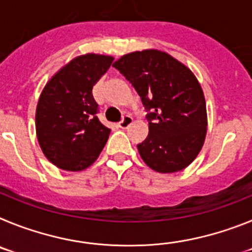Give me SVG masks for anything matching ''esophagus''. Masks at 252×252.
<instances>
[{"instance_id": "obj_1", "label": "esophagus", "mask_w": 252, "mask_h": 252, "mask_svg": "<svg viewBox=\"0 0 252 252\" xmlns=\"http://www.w3.org/2000/svg\"><path fill=\"white\" fill-rule=\"evenodd\" d=\"M132 122H133L132 117H131V116H128V115H126V116H124V119H122L121 121L119 122V126L121 128H127L128 126L132 124Z\"/></svg>"}]
</instances>
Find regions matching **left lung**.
I'll return each instance as SVG.
<instances>
[{"label":"left lung","mask_w":252,"mask_h":252,"mask_svg":"<svg viewBox=\"0 0 252 252\" xmlns=\"http://www.w3.org/2000/svg\"><path fill=\"white\" fill-rule=\"evenodd\" d=\"M113 66L151 111L149 135L137 145L141 159L162 174L186 169L201 151L208 125L203 90L192 70L158 49L125 54Z\"/></svg>","instance_id":"1"}]
</instances>
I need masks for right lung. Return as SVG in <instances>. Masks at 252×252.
<instances>
[{
	"label": "right lung",
	"mask_w": 252,
	"mask_h": 252,
	"mask_svg": "<svg viewBox=\"0 0 252 252\" xmlns=\"http://www.w3.org/2000/svg\"><path fill=\"white\" fill-rule=\"evenodd\" d=\"M113 62L111 55H79L60 68L40 94L35 127L44 155L59 169L91 166L106 145L111 128L97 119L92 90Z\"/></svg>",
	"instance_id": "add662e5"
}]
</instances>
